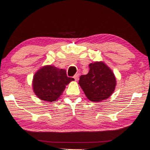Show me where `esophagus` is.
I'll return each mask as SVG.
<instances>
[{
    "label": "esophagus",
    "mask_w": 150,
    "mask_h": 150,
    "mask_svg": "<svg viewBox=\"0 0 150 150\" xmlns=\"http://www.w3.org/2000/svg\"><path fill=\"white\" fill-rule=\"evenodd\" d=\"M74 79H75V81H77L79 79V75L78 74H75V75H74Z\"/></svg>",
    "instance_id": "obj_1"
}]
</instances>
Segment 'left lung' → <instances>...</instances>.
Here are the masks:
<instances>
[{"label":"left lung","mask_w":150,"mask_h":150,"mask_svg":"<svg viewBox=\"0 0 150 150\" xmlns=\"http://www.w3.org/2000/svg\"><path fill=\"white\" fill-rule=\"evenodd\" d=\"M88 66V74L79 77V86L91 101L97 102L107 99L116 86L113 71L102 62H96Z\"/></svg>","instance_id":"1"}]
</instances>
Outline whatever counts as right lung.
<instances>
[{
    "mask_svg": "<svg viewBox=\"0 0 150 150\" xmlns=\"http://www.w3.org/2000/svg\"><path fill=\"white\" fill-rule=\"evenodd\" d=\"M73 78L67 77L64 69L54 66H45L37 71L33 77V87L39 99L49 102L59 98L62 93Z\"/></svg>",
    "mask_w": 150,
    "mask_h": 150,
    "instance_id": "add662e5",
    "label": "right lung"
}]
</instances>
